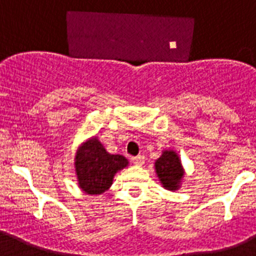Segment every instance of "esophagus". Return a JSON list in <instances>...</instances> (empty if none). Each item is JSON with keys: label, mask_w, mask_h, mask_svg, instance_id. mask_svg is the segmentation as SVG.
<instances>
[{"label": "esophagus", "mask_w": 256, "mask_h": 256, "mask_svg": "<svg viewBox=\"0 0 256 256\" xmlns=\"http://www.w3.org/2000/svg\"><path fill=\"white\" fill-rule=\"evenodd\" d=\"M132 162L136 165H138V166H141V165H144V155L134 156V158H132Z\"/></svg>", "instance_id": "obj_1"}]
</instances>
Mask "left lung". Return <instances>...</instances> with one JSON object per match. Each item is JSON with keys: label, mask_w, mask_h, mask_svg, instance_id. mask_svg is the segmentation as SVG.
Returning <instances> with one entry per match:
<instances>
[{"label": "left lung", "mask_w": 256, "mask_h": 256, "mask_svg": "<svg viewBox=\"0 0 256 256\" xmlns=\"http://www.w3.org/2000/svg\"><path fill=\"white\" fill-rule=\"evenodd\" d=\"M155 170L162 187L169 191H177L180 188L184 170L176 151H162V156L155 162Z\"/></svg>", "instance_id": "1"}]
</instances>
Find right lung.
<instances>
[{"label":"right lung","mask_w":256,"mask_h":256,"mask_svg":"<svg viewBox=\"0 0 256 256\" xmlns=\"http://www.w3.org/2000/svg\"><path fill=\"white\" fill-rule=\"evenodd\" d=\"M74 162L79 187L88 195H101L110 188L115 173L128 165L123 155L108 154L97 137L80 144Z\"/></svg>","instance_id":"1"}]
</instances>
